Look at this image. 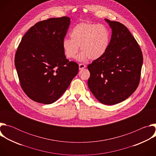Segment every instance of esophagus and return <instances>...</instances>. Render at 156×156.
<instances>
[{"label":"esophagus","instance_id":"esophagus-1","mask_svg":"<svg viewBox=\"0 0 156 156\" xmlns=\"http://www.w3.org/2000/svg\"><path fill=\"white\" fill-rule=\"evenodd\" d=\"M86 65L84 64H83V63H80L79 64V69L80 70H83L84 69V68H86Z\"/></svg>","mask_w":156,"mask_h":156}]
</instances>
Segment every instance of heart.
I'll use <instances>...</instances> for the list:
<instances>
[{"instance_id": "obj_1", "label": "heart", "mask_w": 156, "mask_h": 156, "mask_svg": "<svg viewBox=\"0 0 156 156\" xmlns=\"http://www.w3.org/2000/svg\"><path fill=\"white\" fill-rule=\"evenodd\" d=\"M70 36L71 39L63 40V52L67 58H74L80 46V61H85L88 58L91 60L101 58L106 53L110 42V31L101 24L80 23L73 28Z\"/></svg>"}]
</instances>
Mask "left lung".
Returning a JSON list of instances; mask_svg holds the SVG:
<instances>
[{
  "mask_svg": "<svg viewBox=\"0 0 156 156\" xmlns=\"http://www.w3.org/2000/svg\"><path fill=\"white\" fill-rule=\"evenodd\" d=\"M112 29L106 53L88 65L87 85L102 104L114 105L128 98L138 86L143 62L141 50L128 28L105 19Z\"/></svg>",
  "mask_w": 156,
  "mask_h": 156,
  "instance_id": "obj_1",
  "label": "left lung"
}]
</instances>
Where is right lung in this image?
Instances as JSON below:
<instances>
[{"label":"right lung","instance_id":"obj_1","mask_svg":"<svg viewBox=\"0 0 156 156\" xmlns=\"http://www.w3.org/2000/svg\"><path fill=\"white\" fill-rule=\"evenodd\" d=\"M70 24L68 16L38 22L22 37L15 57L21 86L33 101L51 104L65 93L78 73L66 58L62 42Z\"/></svg>","mask_w":156,"mask_h":156}]
</instances>
